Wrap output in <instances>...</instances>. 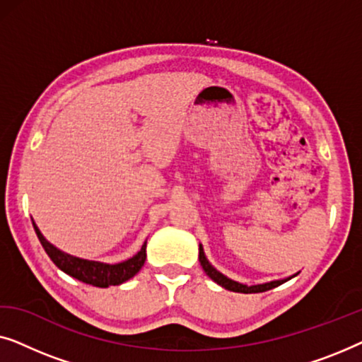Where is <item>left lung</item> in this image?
Returning a JSON list of instances; mask_svg holds the SVG:
<instances>
[{
    "mask_svg": "<svg viewBox=\"0 0 362 362\" xmlns=\"http://www.w3.org/2000/svg\"><path fill=\"white\" fill-rule=\"evenodd\" d=\"M199 262H201V267L204 269L206 275L209 276L211 280H214L217 285H221L222 288L226 290H230V291H235V293H260V291H267V290H272L275 288V286H279L284 284V281L293 279L300 274V272H296V274L286 276V279H280V280H272V281H267V284H259V285H244V284H239V281L229 279V276H226L224 274H221L219 270L216 269V267L211 265V262L207 260V257L204 254V249H202V245L199 244Z\"/></svg>",
    "mask_w": 362,
    "mask_h": 362,
    "instance_id": "left-lung-1",
    "label": "left lung"
}]
</instances>
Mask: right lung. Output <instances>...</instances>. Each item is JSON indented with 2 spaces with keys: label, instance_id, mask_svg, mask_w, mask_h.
<instances>
[{
  "label": "right lung",
  "instance_id": "1",
  "mask_svg": "<svg viewBox=\"0 0 362 362\" xmlns=\"http://www.w3.org/2000/svg\"><path fill=\"white\" fill-rule=\"evenodd\" d=\"M33 226L39 242H41L44 250L51 257L56 267H59L64 274L71 275L87 285L98 286V288H108L110 285H120L123 281L130 280L132 276H135L140 272L146 260V240L141 245V249L128 260L118 262V264H103V262L81 259V257H74L67 254V252H62L41 234V230H39L34 221Z\"/></svg>",
  "mask_w": 362,
  "mask_h": 362
}]
</instances>
